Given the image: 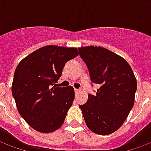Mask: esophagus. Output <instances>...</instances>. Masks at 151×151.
Instances as JSON below:
<instances>
[{
  "label": "esophagus",
  "mask_w": 151,
  "mask_h": 151,
  "mask_svg": "<svg viewBox=\"0 0 151 151\" xmlns=\"http://www.w3.org/2000/svg\"><path fill=\"white\" fill-rule=\"evenodd\" d=\"M74 91H75V94H78V92H80V90L79 89H74Z\"/></svg>",
  "instance_id": "1"
}]
</instances>
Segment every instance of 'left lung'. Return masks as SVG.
I'll use <instances>...</instances> for the list:
<instances>
[{
	"label": "left lung",
	"instance_id": "8db88e82",
	"mask_svg": "<svg viewBox=\"0 0 151 151\" xmlns=\"http://www.w3.org/2000/svg\"><path fill=\"white\" fill-rule=\"evenodd\" d=\"M93 83L99 84L94 95L79 105L86 125L92 132L108 135L120 128L134 104L137 80L123 57L101 47H79Z\"/></svg>",
	"mask_w": 151,
	"mask_h": 151
}]
</instances>
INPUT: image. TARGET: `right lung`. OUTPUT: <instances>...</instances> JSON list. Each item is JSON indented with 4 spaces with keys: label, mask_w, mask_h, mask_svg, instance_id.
Returning a JSON list of instances; mask_svg holds the SVG:
<instances>
[{
    "label": "right lung",
    "mask_w": 151,
    "mask_h": 151,
    "mask_svg": "<svg viewBox=\"0 0 151 151\" xmlns=\"http://www.w3.org/2000/svg\"><path fill=\"white\" fill-rule=\"evenodd\" d=\"M78 55L75 47H43L22 60L15 69L12 95L21 116L34 129L51 133L65 121L74 90L55 87L67 61Z\"/></svg>",
    "instance_id": "add662e5"
}]
</instances>
